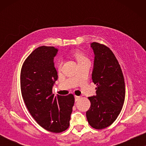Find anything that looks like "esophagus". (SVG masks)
<instances>
[{
  "label": "esophagus",
  "mask_w": 146,
  "mask_h": 146,
  "mask_svg": "<svg viewBox=\"0 0 146 146\" xmlns=\"http://www.w3.org/2000/svg\"><path fill=\"white\" fill-rule=\"evenodd\" d=\"M81 99V97L80 96H75V101L77 102L80 100Z\"/></svg>",
  "instance_id": "obj_1"
}]
</instances>
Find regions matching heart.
Listing matches in <instances>:
<instances>
[{"label":"heart","mask_w":146,"mask_h":146,"mask_svg":"<svg viewBox=\"0 0 146 146\" xmlns=\"http://www.w3.org/2000/svg\"><path fill=\"white\" fill-rule=\"evenodd\" d=\"M72 54L74 57L75 58V59L76 60L78 63L82 62L86 60H88L87 58V57L84 55V54L81 51H80L79 50H75L72 52ZM62 65V59H58L56 62V66L58 68H60Z\"/></svg>","instance_id":"obj_1"}]
</instances>
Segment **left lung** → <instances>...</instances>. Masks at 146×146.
I'll use <instances>...</instances> for the list:
<instances>
[{
  "label": "left lung",
  "mask_w": 146,
  "mask_h": 146,
  "mask_svg": "<svg viewBox=\"0 0 146 146\" xmlns=\"http://www.w3.org/2000/svg\"><path fill=\"white\" fill-rule=\"evenodd\" d=\"M91 47L95 54L92 78L97 87L96 95L88 97L91 105L86 111V117L93 128L102 129L112 124L122 109L125 82L112 51L98 42H92Z\"/></svg>",
  "instance_id": "obj_1"
}]
</instances>
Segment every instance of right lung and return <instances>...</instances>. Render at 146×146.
Returning a JSON list of instances; mask_svg holds the SVG:
<instances>
[{"label":"right lung","instance_id":"right-lung-1","mask_svg":"<svg viewBox=\"0 0 146 146\" xmlns=\"http://www.w3.org/2000/svg\"><path fill=\"white\" fill-rule=\"evenodd\" d=\"M58 51L53 46L37 48L24 62L21 72L22 96L28 110L37 123L53 133L68 128L74 104L72 94L55 96L52 93L58 79L54 64Z\"/></svg>","mask_w":146,"mask_h":146}]
</instances>
